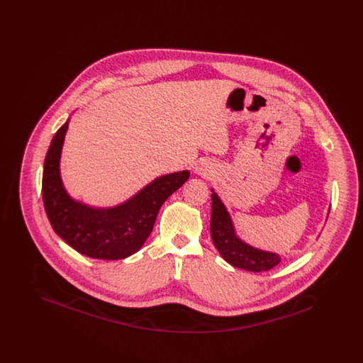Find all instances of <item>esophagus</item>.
<instances>
[{"label":"esophagus","mask_w":363,"mask_h":363,"mask_svg":"<svg viewBox=\"0 0 363 363\" xmlns=\"http://www.w3.org/2000/svg\"><path fill=\"white\" fill-rule=\"evenodd\" d=\"M208 172H209V167H208L206 163H201V164H199V166L196 167V173L197 174H203V175H206Z\"/></svg>","instance_id":"1"}]
</instances>
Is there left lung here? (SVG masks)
<instances>
[{
	"instance_id": "8db88e82",
	"label": "left lung",
	"mask_w": 363,
	"mask_h": 363,
	"mask_svg": "<svg viewBox=\"0 0 363 363\" xmlns=\"http://www.w3.org/2000/svg\"><path fill=\"white\" fill-rule=\"evenodd\" d=\"M211 211V237L220 256L233 267L250 272L269 271L280 262V256L256 249L235 235L231 218L220 201L219 196L212 190Z\"/></svg>"
}]
</instances>
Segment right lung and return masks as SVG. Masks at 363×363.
I'll use <instances>...</instances> for the list:
<instances>
[{"instance_id":"right-lung-1","label":"right lung","mask_w":363,"mask_h":363,"mask_svg":"<svg viewBox=\"0 0 363 363\" xmlns=\"http://www.w3.org/2000/svg\"><path fill=\"white\" fill-rule=\"evenodd\" d=\"M67 129L68 121L54 135L43 164L42 197L52 230L74 250L92 259L135 255L151 234L159 209L188 181L189 172L162 175L117 207H88L73 200L61 181L60 156Z\"/></svg>"}]
</instances>
